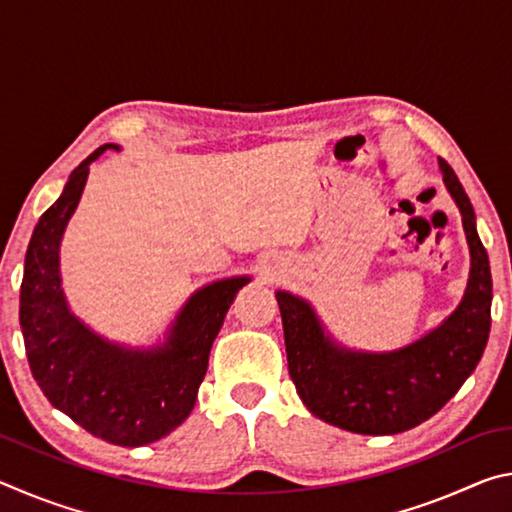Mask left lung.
Masks as SVG:
<instances>
[{
    "label": "left lung",
    "instance_id": "8db88e82",
    "mask_svg": "<svg viewBox=\"0 0 512 512\" xmlns=\"http://www.w3.org/2000/svg\"><path fill=\"white\" fill-rule=\"evenodd\" d=\"M440 173L461 212L470 277L463 300L443 323L404 348L366 352L345 348L327 332L311 302L275 291L280 305L289 375L302 404L334 427L363 436H393L429 420L472 375L490 334L492 275L476 232L474 207L454 169Z\"/></svg>",
    "mask_w": 512,
    "mask_h": 512
}]
</instances>
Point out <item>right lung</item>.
Instances as JSON below:
<instances>
[{"label": "right lung", "instance_id": "obj_1", "mask_svg": "<svg viewBox=\"0 0 512 512\" xmlns=\"http://www.w3.org/2000/svg\"><path fill=\"white\" fill-rule=\"evenodd\" d=\"M112 146H99L69 173L63 194L40 216L24 259L20 325L33 379L47 400L106 443L142 447L169 436L192 413L216 334L253 277H223L196 289L164 341L149 348L108 341L85 325L67 305L60 241L90 164Z\"/></svg>", "mask_w": 512, "mask_h": 512}]
</instances>
